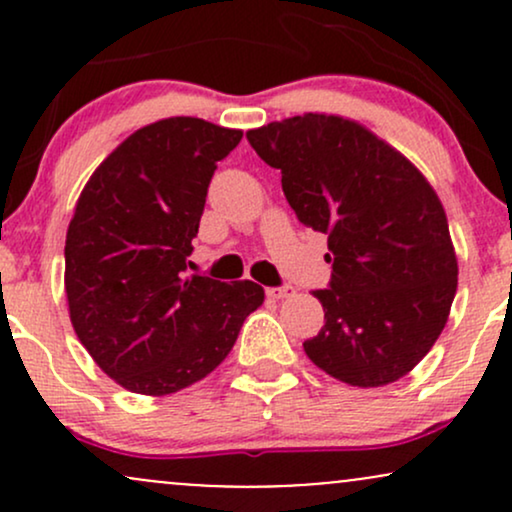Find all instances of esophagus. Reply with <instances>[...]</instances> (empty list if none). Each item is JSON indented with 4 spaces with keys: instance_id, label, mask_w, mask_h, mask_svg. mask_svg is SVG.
Returning a JSON list of instances; mask_svg holds the SVG:
<instances>
[{
    "instance_id": "esophagus-1",
    "label": "esophagus",
    "mask_w": 512,
    "mask_h": 512,
    "mask_svg": "<svg viewBox=\"0 0 512 512\" xmlns=\"http://www.w3.org/2000/svg\"><path fill=\"white\" fill-rule=\"evenodd\" d=\"M293 293H296V289L293 286H274V289H267V296L274 298V301H281V298H291Z\"/></svg>"
}]
</instances>
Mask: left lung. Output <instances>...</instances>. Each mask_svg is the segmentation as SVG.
<instances>
[{"label": "left lung", "mask_w": 512, "mask_h": 512, "mask_svg": "<svg viewBox=\"0 0 512 512\" xmlns=\"http://www.w3.org/2000/svg\"><path fill=\"white\" fill-rule=\"evenodd\" d=\"M248 142L298 221L327 236L325 327L303 342L317 368L383 387L424 358L448 322L457 257L448 216L421 170L339 115L305 113L250 129Z\"/></svg>", "instance_id": "8db88e82"}]
</instances>
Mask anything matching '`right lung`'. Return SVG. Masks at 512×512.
<instances>
[{
    "mask_svg": "<svg viewBox=\"0 0 512 512\" xmlns=\"http://www.w3.org/2000/svg\"><path fill=\"white\" fill-rule=\"evenodd\" d=\"M243 132L199 117L137 129L76 202L64 243L69 320L105 375L137 395L207 378L264 301L255 281L185 276L216 163Z\"/></svg>",
    "mask_w": 512,
    "mask_h": 512,
    "instance_id": "1",
    "label": "right lung"
}]
</instances>
